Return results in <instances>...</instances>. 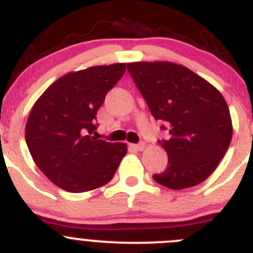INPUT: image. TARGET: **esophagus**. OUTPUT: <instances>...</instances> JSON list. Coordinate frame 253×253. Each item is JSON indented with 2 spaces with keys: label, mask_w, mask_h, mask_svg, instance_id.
<instances>
[{
  "label": "esophagus",
  "mask_w": 253,
  "mask_h": 253,
  "mask_svg": "<svg viewBox=\"0 0 253 253\" xmlns=\"http://www.w3.org/2000/svg\"><path fill=\"white\" fill-rule=\"evenodd\" d=\"M132 147L136 150H138V151H142L143 149H145V143L143 142H140V143H135V145H132Z\"/></svg>",
  "instance_id": "1"
}]
</instances>
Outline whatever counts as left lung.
Returning <instances> with one entry per match:
<instances>
[{"mask_svg":"<svg viewBox=\"0 0 253 253\" xmlns=\"http://www.w3.org/2000/svg\"><path fill=\"white\" fill-rule=\"evenodd\" d=\"M127 70L152 117L169 131L168 140L158 141L168 154V166L152 175L154 180L174 190L206 180L232 140L231 115L222 94L188 68L168 61L128 63Z\"/></svg>","mask_w":253,"mask_h":253,"instance_id":"left-lung-1","label":"left lung"}]
</instances>
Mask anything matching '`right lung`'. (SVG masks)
<instances>
[{
    "mask_svg": "<svg viewBox=\"0 0 253 253\" xmlns=\"http://www.w3.org/2000/svg\"><path fill=\"white\" fill-rule=\"evenodd\" d=\"M126 64L90 67L54 82L34 104L25 138L34 161L50 181L70 193L89 192L115 175L127 152L122 142L92 137L97 111Z\"/></svg>",
    "mask_w": 253,
    "mask_h": 253,
    "instance_id": "obj_1",
    "label": "right lung"
}]
</instances>
